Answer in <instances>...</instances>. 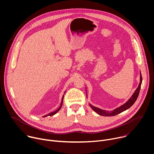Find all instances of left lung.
I'll use <instances>...</instances> for the list:
<instances>
[{"label":"left lung","mask_w":154,"mask_h":154,"mask_svg":"<svg viewBox=\"0 0 154 154\" xmlns=\"http://www.w3.org/2000/svg\"><path fill=\"white\" fill-rule=\"evenodd\" d=\"M142 83V76H141V74L140 73V84L138 85V87L137 88L136 91H135V93H134V94L132 95L130 99L124 105H122V106H121L120 107L117 108L116 109H114L113 111H105V110H103V109H99L97 107H95L93 105H91V104H90L91 108L93 109V110L96 112L97 114H99V115L103 116H113L115 115H117L122 112H123L124 111L126 110L128 108H129L131 106H132L133 104L135 102V101L137 100L139 93H140V88H141V85Z\"/></svg>","instance_id":"1"}]
</instances>
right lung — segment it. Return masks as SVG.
<instances>
[{
	"label": "right lung",
	"mask_w": 154,
	"mask_h": 154,
	"mask_svg": "<svg viewBox=\"0 0 154 154\" xmlns=\"http://www.w3.org/2000/svg\"><path fill=\"white\" fill-rule=\"evenodd\" d=\"M63 97H64V96H63V97H62V100H61V105H60V107L57 109L56 111H55V112H52V113H49L48 115H45V116H44L43 117H48V116H53V115H54L55 114H56L60 109V108H61V106H62V105H63Z\"/></svg>",
	"instance_id": "add662e5"
}]
</instances>
